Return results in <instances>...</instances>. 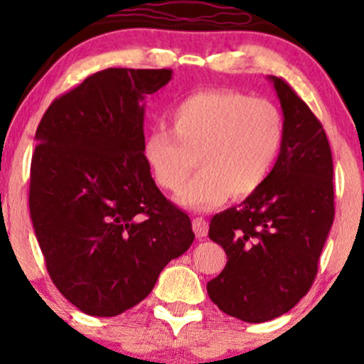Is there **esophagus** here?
<instances>
[{
    "mask_svg": "<svg viewBox=\"0 0 364 364\" xmlns=\"http://www.w3.org/2000/svg\"><path fill=\"white\" fill-rule=\"evenodd\" d=\"M191 225H193V232L196 237H205L208 232V223L203 217H193L191 220Z\"/></svg>",
    "mask_w": 364,
    "mask_h": 364,
    "instance_id": "1",
    "label": "esophagus"
}]
</instances>
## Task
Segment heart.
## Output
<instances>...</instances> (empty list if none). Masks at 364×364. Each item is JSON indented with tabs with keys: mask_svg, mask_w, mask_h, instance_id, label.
<instances>
[{
	"mask_svg": "<svg viewBox=\"0 0 364 364\" xmlns=\"http://www.w3.org/2000/svg\"><path fill=\"white\" fill-rule=\"evenodd\" d=\"M169 124L171 129H150L141 152L157 185L171 193L185 190L198 162L202 173L181 196L183 205L193 210L260 190L284 144L277 107L235 90L188 95L171 112Z\"/></svg>",
	"mask_w": 364,
	"mask_h": 364,
	"instance_id": "1",
	"label": "heart"
}]
</instances>
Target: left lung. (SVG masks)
<instances>
[{"label": "left lung", "mask_w": 364, "mask_h": 364, "mask_svg": "<svg viewBox=\"0 0 364 364\" xmlns=\"http://www.w3.org/2000/svg\"><path fill=\"white\" fill-rule=\"evenodd\" d=\"M284 144L263 186L215 214L208 237L228 263L207 284L219 310L248 323L284 315L310 291L333 223V162L325 129L282 78L270 77Z\"/></svg>", "instance_id": "obj_1"}]
</instances>
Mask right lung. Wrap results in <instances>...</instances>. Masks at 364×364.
I'll list each match as a JSON object with an SVG mask.
<instances>
[{"instance_id":"add662e5","label":"right lung","mask_w":364,"mask_h":364,"mask_svg":"<svg viewBox=\"0 0 364 364\" xmlns=\"http://www.w3.org/2000/svg\"><path fill=\"white\" fill-rule=\"evenodd\" d=\"M171 78L166 68L102 70L54 99L37 127L32 225L54 286L87 315L139 304L195 240L141 152L144 99Z\"/></svg>"}]
</instances>
